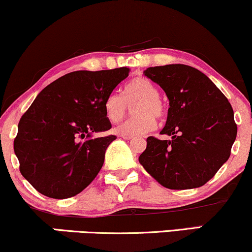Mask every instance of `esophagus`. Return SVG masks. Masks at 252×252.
Wrapping results in <instances>:
<instances>
[{"label":"esophagus","mask_w":252,"mask_h":252,"mask_svg":"<svg viewBox=\"0 0 252 252\" xmlns=\"http://www.w3.org/2000/svg\"><path fill=\"white\" fill-rule=\"evenodd\" d=\"M121 138L125 139V140H131V139H133L132 135H120Z\"/></svg>","instance_id":"esophagus-1"}]
</instances>
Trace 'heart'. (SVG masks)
Returning a JSON list of instances; mask_svg holds the SVG:
<instances>
[{"instance_id":"obj_1","label":"heart","mask_w":252,"mask_h":252,"mask_svg":"<svg viewBox=\"0 0 252 252\" xmlns=\"http://www.w3.org/2000/svg\"><path fill=\"white\" fill-rule=\"evenodd\" d=\"M159 89L150 79L136 77L129 80L124 88L123 95L111 93L105 100V114L112 124L119 123L125 118L129 106H133L134 117L114 128L119 135H139L152 131L155 127V118H162L163 102L159 98Z\"/></svg>"}]
</instances>
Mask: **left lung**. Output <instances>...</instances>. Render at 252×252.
Masks as SVG:
<instances>
[{"mask_svg": "<svg viewBox=\"0 0 252 252\" xmlns=\"http://www.w3.org/2000/svg\"><path fill=\"white\" fill-rule=\"evenodd\" d=\"M145 76L166 92L168 116L161 134L147 138L139 162L168 189L207 183L230 157L237 125L230 102L204 73L185 64L148 67Z\"/></svg>", "mask_w": 252, "mask_h": 252, "instance_id": "8db88e82", "label": "left lung"}]
</instances>
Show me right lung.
I'll return each mask as SVG.
<instances>
[{
	"mask_svg": "<svg viewBox=\"0 0 252 252\" xmlns=\"http://www.w3.org/2000/svg\"><path fill=\"white\" fill-rule=\"evenodd\" d=\"M128 67L74 71L48 85L18 123L14 151L20 172L40 194L67 198L79 194L101 169L105 152L116 135L108 131L105 100Z\"/></svg>",
	"mask_w": 252,
	"mask_h": 252,
	"instance_id": "1",
	"label": "right lung"
}]
</instances>
